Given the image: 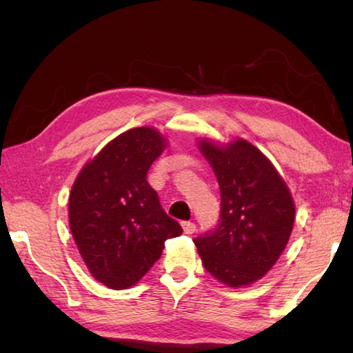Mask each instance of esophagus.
Instances as JSON below:
<instances>
[{"mask_svg":"<svg viewBox=\"0 0 353 353\" xmlns=\"http://www.w3.org/2000/svg\"><path fill=\"white\" fill-rule=\"evenodd\" d=\"M182 227H183V232L187 235H193L194 232H196V224L191 223V221H183Z\"/></svg>","mask_w":353,"mask_h":353,"instance_id":"34e87169","label":"esophagus"}]
</instances>
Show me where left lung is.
<instances>
[{"label": "left lung", "instance_id": "left-lung-1", "mask_svg": "<svg viewBox=\"0 0 353 353\" xmlns=\"http://www.w3.org/2000/svg\"><path fill=\"white\" fill-rule=\"evenodd\" d=\"M221 191L216 229L196 238L202 265L221 283L240 288L260 280L288 244L296 207L270 159L243 139L198 141Z\"/></svg>", "mask_w": 353, "mask_h": 353}]
</instances>
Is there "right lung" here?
I'll list each match as a JSON object with an SVG mask.
<instances>
[{
	"label": "right lung",
	"mask_w": 353,
	"mask_h": 353,
	"mask_svg": "<svg viewBox=\"0 0 353 353\" xmlns=\"http://www.w3.org/2000/svg\"><path fill=\"white\" fill-rule=\"evenodd\" d=\"M165 148L157 129L126 130L83 165L71 187V235L92 276L112 290L134 286L160 259L165 241L182 234L146 181Z\"/></svg>",
	"instance_id": "1"
}]
</instances>
